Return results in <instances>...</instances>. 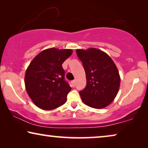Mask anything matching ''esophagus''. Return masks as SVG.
<instances>
[{"mask_svg": "<svg viewBox=\"0 0 148 148\" xmlns=\"http://www.w3.org/2000/svg\"><path fill=\"white\" fill-rule=\"evenodd\" d=\"M71 84H72V86L73 87H75V81H72L71 82Z\"/></svg>", "mask_w": 148, "mask_h": 148, "instance_id": "1", "label": "esophagus"}]
</instances>
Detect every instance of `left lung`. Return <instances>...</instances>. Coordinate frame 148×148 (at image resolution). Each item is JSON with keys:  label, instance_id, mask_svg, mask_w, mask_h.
<instances>
[{"label": "left lung", "instance_id": "8db88e82", "mask_svg": "<svg viewBox=\"0 0 148 148\" xmlns=\"http://www.w3.org/2000/svg\"><path fill=\"white\" fill-rule=\"evenodd\" d=\"M86 72L87 85L79 94L83 102L94 108L101 109L112 102L119 92L121 77L110 56L95 48L77 49Z\"/></svg>", "mask_w": 148, "mask_h": 148}]
</instances>
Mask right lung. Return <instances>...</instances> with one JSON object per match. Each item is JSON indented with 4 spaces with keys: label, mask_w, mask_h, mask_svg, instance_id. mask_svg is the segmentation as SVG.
<instances>
[{
    "label": "right lung",
    "mask_w": 148,
    "mask_h": 148,
    "mask_svg": "<svg viewBox=\"0 0 148 148\" xmlns=\"http://www.w3.org/2000/svg\"><path fill=\"white\" fill-rule=\"evenodd\" d=\"M73 53L71 49L50 48L35 56L26 69L25 86L34 104L44 110L63 105L71 88L64 81L62 64Z\"/></svg>",
    "instance_id": "obj_1"
}]
</instances>
